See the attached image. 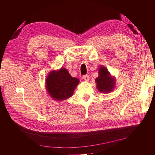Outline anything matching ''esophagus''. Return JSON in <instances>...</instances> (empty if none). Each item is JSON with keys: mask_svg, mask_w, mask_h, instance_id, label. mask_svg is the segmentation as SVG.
Returning a JSON list of instances; mask_svg holds the SVG:
<instances>
[{"mask_svg": "<svg viewBox=\"0 0 155 155\" xmlns=\"http://www.w3.org/2000/svg\"><path fill=\"white\" fill-rule=\"evenodd\" d=\"M83 79L85 81H87L89 80V79H90V77H89V76H88V75H85V76H83Z\"/></svg>", "mask_w": 155, "mask_h": 155, "instance_id": "1", "label": "esophagus"}]
</instances>
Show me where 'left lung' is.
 <instances>
[{"label":"left lung","mask_w":155,"mask_h":155,"mask_svg":"<svg viewBox=\"0 0 155 155\" xmlns=\"http://www.w3.org/2000/svg\"><path fill=\"white\" fill-rule=\"evenodd\" d=\"M96 82L97 88L101 92H110L115 85L114 80L111 78L109 72L103 67L99 69V76L96 79Z\"/></svg>","instance_id":"1"}]
</instances>
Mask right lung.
Segmentation results:
<instances>
[{"instance_id":"right-lung-1","label":"right lung","mask_w":155,"mask_h":155,"mask_svg":"<svg viewBox=\"0 0 155 155\" xmlns=\"http://www.w3.org/2000/svg\"><path fill=\"white\" fill-rule=\"evenodd\" d=\"M79 79L72 78L67 69L50 72L46 78V89L54 100H63L71 97Z\"/></svg>"}]
</instances>
